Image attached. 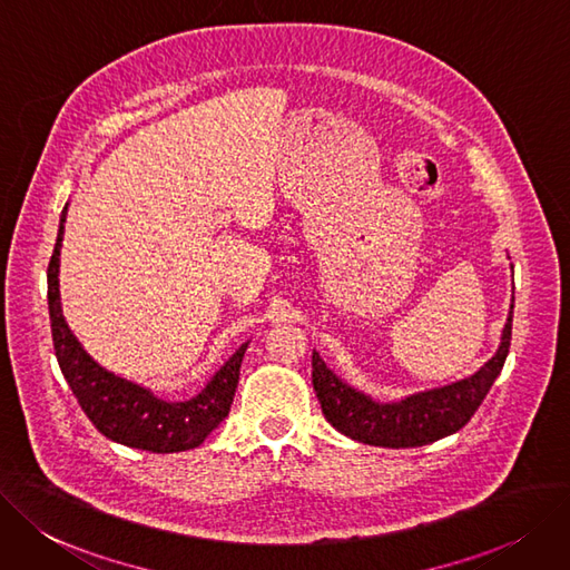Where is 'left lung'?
I'll return each instance as SVG.
<instances>
[{"instance_id": "left-lung-1", "label": "left lung", "mask_w": 570, "mask_h": 570, "mask_svg": "<svg viewBox=\"0 0 570 570\" xmlns=\"http://www.w3.org/2000/svg\"><path fill=\"white\" fill-rule=\"evenodd\" d=\"M512 308L514 304H510L498 351L472 376L442 389L406 395L397 402H379L353 389L327 367L321 353L313 351V389L325 419L341 435L385 449L423 446L453 435L474 416L503 370L512 338Z\"/></svg>"}]
</instances>
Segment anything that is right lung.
<instances>
[{
    "label": "right lung",
    "instance_id": "obj_1",
    "mask_svg": "<svg viewBox=\"0 0 570 570\" xmlns=\"http://www.w3.org/2000/svg\"><path fill=\"white\" fill-rule=\"evenodd\" d=\"M65 219L67 206L60 215L53 257L49 262V315L60 372L70 383L83 414L107 440L124 446L151 453L196 449L229 414L247 344L222 364L206 383V389L181 402L158 397L151 389L105 370L86 353L62 315L58 276Z\"/></svg>",
    "mask_w": 570,
    "mask_h": 570
}]
</instances>
